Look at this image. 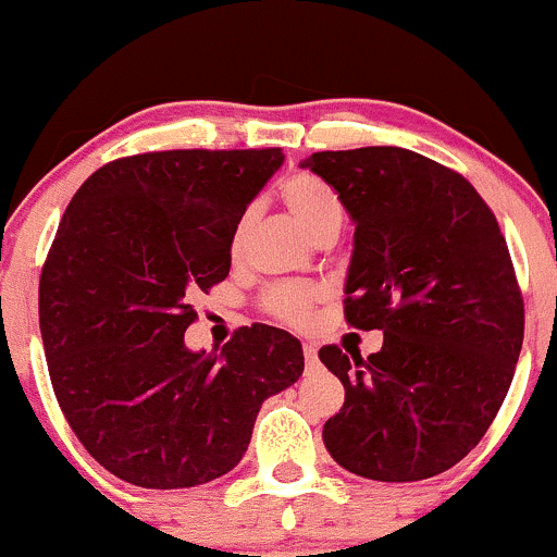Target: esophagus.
I'll list each match as a JSON object with an SVG mask.
<instances>
[{
  "mask_svg": "<svg viewBox=\"0 0 557 557\" xmlns=\"http://www.w3.org/2000/svg\"><path fill=\"white\" fill-rule=\"evenodd\" d=\"M302 356L305 361H308V367H313L315 358H319V350H315L313 343H302Z\"/></svg>",
  "mask_w": 557,
  "mask_h": 557,
  "instance_id": "34e87169",
  "label": "esophagus"
}]
</instances>
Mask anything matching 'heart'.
Listing matches in <instances>:
<instances>
[{"label":"heart","instance_id":"obj_1","mask_svg":"<svg viewBox=\"0 0 557 557\" xmlns=\"http://www.w3.org/2000/svg\"><path fill=\"white\" fill-rule=\"evenodd\" d=\"M281 199H284L292 218L297 220V225H300L313 242L326 236V233H334V236H337L339 228H343V201H339V196L334 194L324 181H319V177L305 175V172L302 175H292L289 181L281 185ZM249 220H252V214H242V220H238L236 228H233V252L242 249L249 231ZM315 300H319V292H315L313 286L284 281V284L271 286V289L265 292L262 308H265L273 319L284 321V324L302 326L308 324L310 310H313Z\"/></svg>","mask_w":557,"mask_h":557}]
</instances>
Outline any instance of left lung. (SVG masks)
I'll use <instances>...</instances> for the list:
<instances>
[{"instance_id": "1", "label": "left lung", "mask_w": 557, "mask_h": 557, "mask_svg": "<svg viewBox=\"0 0 557 557\" xmlns=\"http://www.w3.org/2000/svg\"><path fill=\"white\" fill-rule=\"evenodd\" d=\"M356 223L345 321L382 329V350L324 345L345 387L324 424L345 470L424 481L468 457L510 391L523 297L507 242L459 172L396 146L319 151L302 161Z\"/></svg>"}]
</instances>
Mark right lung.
Wrapping results in <instances>:
<instances>
[{
    "label": "right lung",
    "mask_w": 557,
    "mask_h": 557,
    "mask_svg": "<svg viewBox=\"0 0 557 557\" xmlns=\"http://www.w3.org/2000/svg\"><path fill=\"white\" fill-rule=\"evenodd\" d=\"M281 148L153 151L100 166L58 225L39 278L52 391L82 446L122 481L188 488L242 462L262 400L300 380V339L238 329L185 348L194 297L231 271L233 228Z\"/></svg>",
    "instance_id": "add662e5"
}]
</instances>
